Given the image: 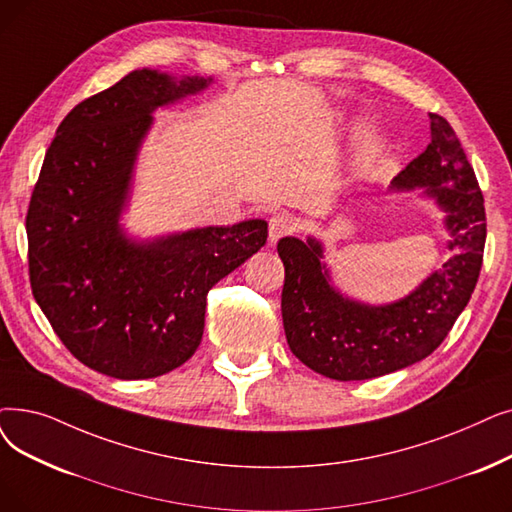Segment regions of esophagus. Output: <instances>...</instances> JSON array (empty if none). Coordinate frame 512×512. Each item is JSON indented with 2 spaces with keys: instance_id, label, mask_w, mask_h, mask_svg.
<instances>
[{
  "instance_id": "34e87169",
  "label": "esophagus",
  "mask_w": 512,
  "mask_h": 512,
  "mask_svg": "<svg viewBox=\"0 0 512 512\" xmlns=\"http://www.w3.org/2000/svg\"><path fill=\"white\" fill-rule=\"evenodd\" d=\"M297 230V219L291 213H276L270 219V242H278L282 236L293 234Z\"/></svg>"
}]
</instances>
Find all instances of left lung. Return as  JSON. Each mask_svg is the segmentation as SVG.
<instances>
[{"label":"left lung","mask_w":512,"mask_h":512,"mask_svg":"<svg viewBox=\"0 0 512 512\" xmlns=\"http://www.w3.org/2000/svg\"><path fill=\"white\" fill-rule=\"evenodd\" d=\"M431 142L399 171L393 192L422 190L443 213L450 259L406 297L370 305L343 295L316 236L278 242L284 263L282 322L286 341L314 372L335 381H366L412 366L448 337L481 272L485 207L475 171L450 123L429 115Z\"/></svg>","instance_id":"1"}]
</instances>
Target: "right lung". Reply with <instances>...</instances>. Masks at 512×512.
Returning a JSON list of instances; mask_svg holds the SVG:
<instances>
[{
    "mask_svg": "<svg viewBox=\"0 0 512 512\" xmlns=\"http://www.w3.org/2000/svg\"><path fill=\"white\" fill-rule=\"evenodd\" d=\"M211 83L131 71L77 104L43 159L27 213L33 297L64 347L113 379H154L190 360L209 288L268 240L265 219L146 240L121 224L152 113Z\"/></svg>",
    "mask_w": 512,
    "mask_h": 512,
    "instance_id": "obj_1",
    "label": "right lung"
}]
</instances>
